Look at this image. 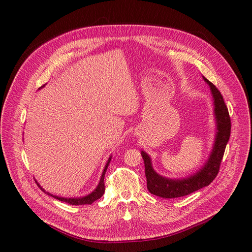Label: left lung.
Returning a JSON list of instances; mask_svg holds the SVG:
<instances>
[{
  "mask_svg": "<svg viewBox=\"0 0 252 252\" xmlns=\"http://www.w3.org/2000/svg\"><path fill=\"white\" fill-rule=\"evenodd\" d=\"M204 79L210 85L213 94L215 106L214 113L218 125L217 138H215L211 155L205 166L197 173L187 178L170 179L158 175L152 167L149 155L145 151H141V156L143 161H145L147 188L149 192L156 196L163 198H176L189 195V194L210 185L219 173L222 156H224L227 142L230 137V132H231V120H230L228 107L226 106L220 92L208 79Z\"/></svg>",
  "mask_w": 252,
  "mask_h": 252,
  "instance_id": "left-lung-1",
  "label": "left lung"
}]
</instances>
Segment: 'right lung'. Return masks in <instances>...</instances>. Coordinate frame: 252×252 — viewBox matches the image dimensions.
<instances>
[{"instance_id":"right-lung-1","label":"right lung","mask_w":252,"mask_h":252,"mask_svg":"<svg viewBox=\"0 0 252 252\" xmlns=\"http://www.w3.org/2000/svg\"><path fill=\"white\" fill-rule=\"evenodd\" d=\"M111 158H112V157L109 158V160H107V162H106V164H105V168H104V170H103V172H102V175H101V179H100V182H99V185L97 186V188H96L94 191H93L91 194H89V195H86V196H84V197H80V198H64V197H59V196H56V195H52V194L48 193V192H45L44 189H42L41 187L39 186V184H38V186L40 187V189H41L42 191H44L45 193L48 194V195L55 197L56 199L61 200V202H65V203H67V204H69V205H75V206H79V205H91V204L94 203L95 200L99 199L100 197H101V196L103 195L104 190H105V186H104V175H105V172H106L107 166H109V163H110V161H111Z\"/></svg>"}]
</instances>
